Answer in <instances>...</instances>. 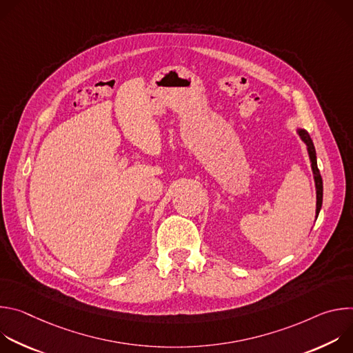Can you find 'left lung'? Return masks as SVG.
I'll return each instance as SVG.
<instances>
[{"mask_svg": "<svg viewBox=\"0 0 353 353\" xmlns=\"http://www.w3.org/2000/svg\"><path fill=\"white\" fill-rule=\"evenodd\" d=\"M297 134L300 135L301 141H303L307 146V152H309V158L312 162V170L314 174V183H316V192H317V205H316V218L320 214L321 205H323V179L320 174V170L317 168V157H316V149H314V143L309 135L307 131L305 130H297Z\"/></svg>", "mask_w": 353, "mask_h": 353, "instance_id": "left-lung-1", "label": "left lung"}]
</instances>
